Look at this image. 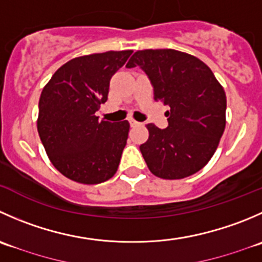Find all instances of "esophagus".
<instances>
[{
	"mask_svg": "<svg viewBox=\"0 0 262 262\" xmlns=\"http://www.w3.org/2000/svg\"><path fill=\"white\" fill-rule=\"evenodd\" d=\"M129 123H130V126H137V125H141V123L136 121L134 119H129Z\"/></svg>",
	"mask_w": 262,
	"mask_h": 262,
	"instance_id": "34e87169",
	"label": "esophagus"
}]
</instances>
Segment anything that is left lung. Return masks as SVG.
<instances>
[{"instance_id":"1","label":"left lung","mask_w":262,"mask_h":262,"mask_svg":"<svg viewBox=\"0 0 262 262\" xmlns=\"http://www.w3.org/2000/svg\"><path fill=\"white\" fill-rule=\"evenodd\" d=\"M148 77L156 101L170 107L167 128L147 124L141 144L147 166L162 179H183L201 170L215 154L225 129L224 88L206 63L177 50L137 51L126 68Z\"/></svg>"}]
</instances>
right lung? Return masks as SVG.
Wrapping results in <instances>:
<instances>
[{
	"mask_svg": "<svg viewBox=\"0 0 262 262\" xmlns=\"http://www.w3.org/2000/svg\"><path fill=\"white\" fill-rule=\"evenodd\" d=\"M132 50L80 56L63 63L40 93L37 128L53 166L83 184L114 177L130 125L98 120L110 80Z\"/></svg>",
	"mask_w": 262,
	"mask_h": 262,
	"instance_id": "1",
	"label": "right lung"
}]
</instances>
